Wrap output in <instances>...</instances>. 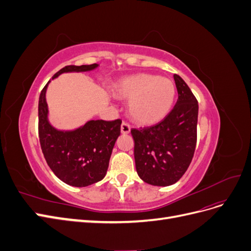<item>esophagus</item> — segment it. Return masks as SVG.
I'll list each match as a JSON object with an SVG mask.
<instances>
[{
  "label": "esophagus",
  "mask_w": 251,
  "mask_h": 251,
  "mask_svg": "<svg viewBox=\"0 0 251 251\" xmlns=\"http://www.w3.org/2000/svg\"><path fill=\"white\" fill-rule=\"evenodd\" d=\"M120 130H121V133H123V134H128L131 131V126L127 123H126V121H124V123L121 124Z\"/></svg>",
  "instance_id": "34e87169"
}]
</instances>
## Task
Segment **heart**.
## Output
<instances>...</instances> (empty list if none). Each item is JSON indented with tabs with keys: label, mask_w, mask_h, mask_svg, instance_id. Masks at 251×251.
I'll use <instances>...</instances> for the list:
<instances>
[{
	"label": "heart",
	"mask_w": 251,
	"mask_h": 251,
	"mask_svg": "<svg viewBox=\"0 0 251 251\" xmlns=\"http://www.w3.org/2000/svg\"><path fill=\"white\" fill-rule=\"evenodd\" d=\"M116 95L128 102V114L135 123L153 125L172 108L175 86L171 79L155 74H136L119 82Z\"/></svg>",
	"instance_id": "heart-1"
}]
</instances>
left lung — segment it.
Listing matches in <instances>:
<instances>
[{
  "label": "left lung",
  "instance_id": "obj_1",
  "mask_svg": "<svg viewBox=\"0 0 251 251\" xmlns=\"http://www.w3.org/2000/svg\"><path fill=\"white\" fill-rule=\"evenodd\" d=\"M178 100L160 123L132 128L138 176L149 184L172 185L183 176L197 143L198 100L179 75H174Z\"/></svg>",
  "mask_w": 251,
  "mask_h": 251
}]
</instances>
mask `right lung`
I'll list each match as a JSON object with an SVG mask.
<instances>
[{
  "mask_svg": "<svg viewBox=\"0 0 251 251\" xmlns=\"http://www.w3.org/2000/svg\"><path fill=\"white\" fill-rule=\"evenodd\" d=\"M97 64L66 66L53 75L65 72H85L95 69ZM39 100V138L47 164L65 183L85 187L103 179L116 139L120 135L121 120H90L74 131H58L48 121L46 90Z\"/></svg>",
  "mask_w": 251,
  "mask_h": 251,
  "instance_id": "obj_1",
  "label": "right lung"
}]
</instances>
